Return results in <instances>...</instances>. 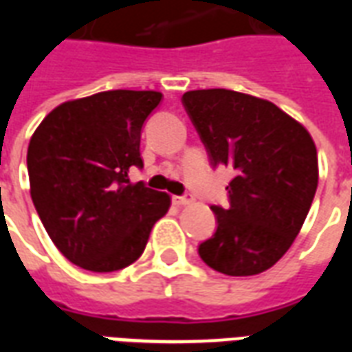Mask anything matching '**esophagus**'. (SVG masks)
Returning <instances> with one entry per match:
<instances>
[{
  "label": "esophagus",
  "mask_w": 352,
  "mask_h": 352,
  "mask_svg": "<svg viewBox=\"0 0 352 352\" xmlns=\"http://www.w3.org/2000/svg\"><path fill=\"white\" fill-rule=\"evenodd\" d=\"M171 201H173V204L179 207L188 206V204H192V201H194V196L186 192V194H183V196H173V198H171Z\"/></svg>",
  "instance_id": "esophagus-1"
}]
</instances>
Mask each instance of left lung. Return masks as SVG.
<instances>
[{
	"label": "left lung",
	"mask_w": 352,
	"mask_h": 352,
	"mask_svg": "<svg viewBox=\"0 0 352 352\" xmlns=\"http://www.w3.org/2000/svg\"><path fill=\"white\" fill-rule=\"evenodd\" d=\"M211 166H230L228 206H211L217 230L199 258L224 275L270 270L290 249L318 184L309 131L272 101L211 88L183 96Z\"/></svg>",
	"instance_id": "obj_1"
}]
</instances>
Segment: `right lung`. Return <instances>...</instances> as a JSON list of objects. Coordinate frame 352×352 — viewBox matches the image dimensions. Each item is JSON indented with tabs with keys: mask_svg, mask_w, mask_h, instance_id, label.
Wrapping results in <instances>:
<instances>
[{
	"mask_svg": "<svg viewBox=\"0 0 352 352\" xmlns=\"http://www.w3.org/2000/svg\"><path fill=\"white\" fill-rule=\"evenodd\" d=\"M153 90H109L50 111L28 146L35 211L58 251L88 272L107 273L143 254L166 192L130 183L143 168V124L160 105Z\"/></svg>",
	"mask_w": 352,
	"mask_h": 352,
	"instance_id": "1",
	"label": "right lung"
}]
</instances>
